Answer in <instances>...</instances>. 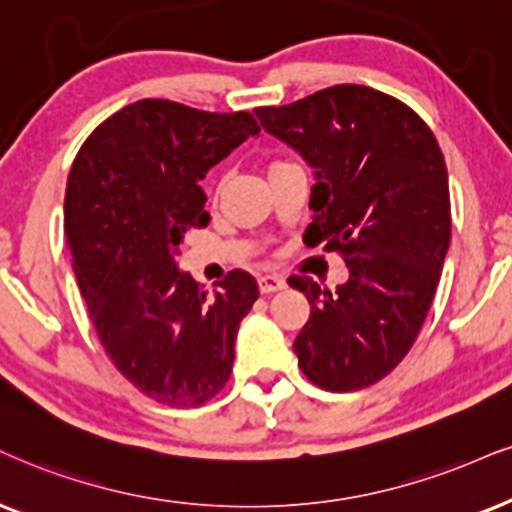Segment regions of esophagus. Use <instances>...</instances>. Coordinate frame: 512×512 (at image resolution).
<instances>
[{"mask_svg": "<svg viewBox=\"0 0 512 512\" xmlns=\"http://www.w3.org/2000/svg\"><path fill=\"white\" fill-rule=\"evenodd\" d=\"M258 289H261V294L280 292V289H285V280L280 275H261L258 277Z\"/></svg>", "mask_w": 512, "mask_h": 512, "instance_id": "esophagus-1", "label": "esophagus"}]
</instances>
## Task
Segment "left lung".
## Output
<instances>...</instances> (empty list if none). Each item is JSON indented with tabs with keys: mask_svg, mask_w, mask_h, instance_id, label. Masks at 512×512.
Wrapping results in <instances>:
<instances>
[{
	"mask_svg": "<svg viewBox=\"0 0 512 512\" xmlns=\"http://www.w3.org/2000/svg\"><path fill=\"white\" fill-rule=\"evenodd\" d=\"M258 121L315 168L306 246L342 254L334 292L292 275L308 323L294 339L299 368L327 391L380 382L418 337L451 244L449 173L427 123L365 85H334Z\"/></svg>",
	"mask_w": 512,
	"mask_h": 512,
	"instance_id": "obj_1",
	"label": "left lung"
}]
</instances>
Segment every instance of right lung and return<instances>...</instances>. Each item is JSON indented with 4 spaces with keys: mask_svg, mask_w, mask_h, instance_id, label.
Returning a JSON list of instances; mask_svg holds the SVG:
<instances>
[{
    "mask_svg": "<svg viewBox=\"0 0 512 512\" xmlns=\"http://www.w3.org/2000/svg\"><path fill=\"white\" fill-rule=\"evenodd\" d=\"M258 132L249 111L142 99L87 137L68 175L63 227L94 330L125 380L163 406H204L230 380L256 280L230 270L208 294L175 258L211 220L199 180Z\"/></svg>",
    "mask_w": 512,
    "mask_h": 512,
    "instance_id": "1",
    "label": "right lung"
}]
</instances>
